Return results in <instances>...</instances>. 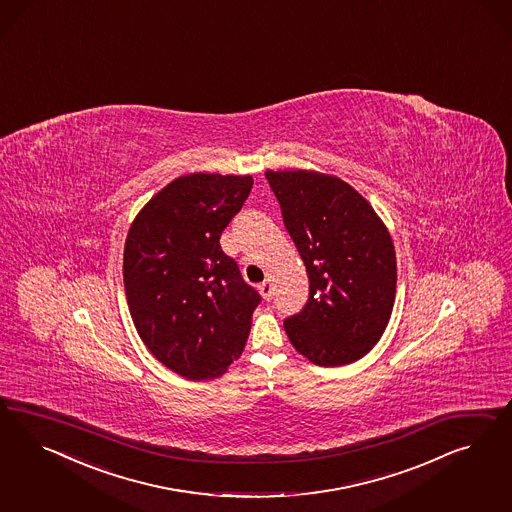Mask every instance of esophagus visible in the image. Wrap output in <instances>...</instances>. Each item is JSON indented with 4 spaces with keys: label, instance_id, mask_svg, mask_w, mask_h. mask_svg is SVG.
I'll list each match as a JSON object with an SVG mask.
<instances>
[{
    "label": "esophagus",
    "instance_id": "34e87169",
    "mask_svg": "<svg viewBox=\"0 0 512 512\" xmlns=\"http://www.w3.org/2000/svg\"><path fill=\"white\" fill-rule=\"evenodd\" d=\"M259 291H261V295H263L264 300H272V295H274L272 279H264L263 283L259 285Z\"/></svg>",
    "mask_w": 512,
    "mask_h": 512
}]
</instances>
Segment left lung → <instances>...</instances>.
Wrapping results in <instances>:
<instances>
[{
  "instance_id": "left-lung-1",
  "label": "left lung",
  "mask_w": 512,
  "mask_h": 512,
  "mask_svg": "<svg viewBox=\"0 0 512 512\" xmlns=\"http://www.w3.org/2000/svg\"><path fill=\"white\" fill-rule=\"evenodd\" d=\"M283 223L306 264L310 296L283 321L300 355L345 366L383 336L396 296L392 238L370 202L336 176L266 171Z\"/></svg>"
}]
</instances>
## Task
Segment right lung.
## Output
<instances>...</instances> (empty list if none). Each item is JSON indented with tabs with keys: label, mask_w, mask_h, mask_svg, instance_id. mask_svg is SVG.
<instances>
[{
	"label": "right lung",
	"mask_w": 512,
	"mask_h": 512,
	"mask_svg": "<svg viewBox=\"0 0 512 512\" xmlns=\"http://www.w3.org/2000/svg\"><path fill=\"white\" fill-rule=\"evenodd\" d=\"M251 186V176H180L140 210L127 234L124 285L135 328L154 357L186 379L227 372L261 304L219 246Z\"/></svg>",
	"instance_id": "right-lung-1"
}]
</instances>
